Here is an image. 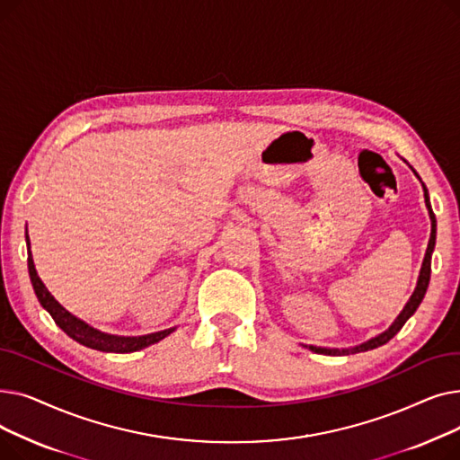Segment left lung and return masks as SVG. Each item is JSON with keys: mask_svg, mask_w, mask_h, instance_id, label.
<instances>
[{"mask_svg": "<svg viewBox=\"0 0 460 460\" xmlns=\"http://www.w3.org/2000/svg\"><path fill=\"white\" fill-rule=\"evenodd\" d=\"M423 191H425V203H427V208H429V216H430V238H429V246H427V253H425V259H423V264H421V272H420V279H418V287L414 295L410 296L408 304L404 305V309L401 311V315L395 319V323L385 330L384 333L373 337V340H369L367 343L359 345V347H354L350 350H337V349H321V347H309V350L317 352V354H328V356H340V354H356V352H366V350H371V349H376L380 345H385L388 343L392 337L404 326V323L414 315L416 309L420 307L425 293H427V287H429V279H430V255H432V250H434V243H437V217H434V212L430 208V201H429V191L423 184Z\"/></svg>", "mask_w": 460, "mask_h": 460, "instance_id": "obj_1", "label": "left lung"}]
</instances>
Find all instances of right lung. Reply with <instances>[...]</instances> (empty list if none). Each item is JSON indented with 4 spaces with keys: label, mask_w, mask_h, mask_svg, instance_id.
Instances as JSON below:
<instances>
[{
    "label": "right lung",
    "mask_w": 460,
    "mask_h": 460,
    "mask_svg": "<svg viewBox=\"0 0 460 460\" xmlns=\"http://www.w3.org/2000/svg\"><path fill=\"white\" fill-rule=\"evenodd\" d=\"M28 269H30V278H31L35 295H37L40 305L48 313H50L52 319L56 321V324L68 337H72V340L78 341L84 347H89V349H94V350H102V352H120V354H123V352H134V350H141L145 347L158 343L160 340H164L165 335H169V333L173 332V330H164V332L141 335V337H119V335L102 333L99 330H94L93 326L85 324L84 321L76 319L75 315H70V313L50 293H48V288L44 287V283L37 276L31 252L28 255Z\"/></svg>",
    "instance_id": "obj_1"
}]
</instances>
